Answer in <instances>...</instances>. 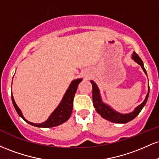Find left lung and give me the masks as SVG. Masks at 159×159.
Returning a JSON list of instances; mask_svg holds the SVG:
<instances>
[{
    "mask_svg": "<svg viewBox=\"0 0 159 159\" xmlns=\"http://www.w3.org/2000/svg\"><path fill=\"white\" fill-rule=\"evenodd\" d=\"M132 59H134V61H136L138 64L141 66L142 69L144 71L146 74H147V71H146L145 68L143 66V63L142 61V60L140 59V57L135 52L133 53L132 55ZM91 84H92L93 87V105L94 107L96 108V111H97L103 118L106 119L109 121L113 122V123H126L128 122L131 121L133 119L136 117L138 114H140V112L141 111L142 108L144 107V105L147 103V99H148V96L149 93V90L148 93H147V96H146L145 100L143 102V103L140 104L139 106H138L135 108L134 111H133L132 113L128 114H121L120 113H117L116 111H115L111 109L110 107H108L107 105L104 104L101 100V96L99 94V90L97 85L96 84V83L93 81H91Z\"/></svg>",
    "mask_w": 159,
    "mask_h": 159,
    "instance_id": "obj_1",
    "label": "left lung"
}]
</instances>
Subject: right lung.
<instances>
[{
	"mask_svg": "<svg viewBox=\"0 0 159 159\" xmlns=\"http://www.w3.org/2000/svg\"><path fill=\"white\" fill-rule=\"evenodd\" d=\"M82 81V79H77L75 80L72 82L70 86H69V89L67 90L66 93L64 97H63V100H62L61 103L60 105L56 108V110L52 113V115L48 117V119L46 121L44 122L43 123L40 124H36L30 123V122L27 121V120L25 119L23 116L22 114H21V111L17 106L14 100L13 96L12 95V104H13L14 107L17 111V113L21 116L24 120L27 122V123L30 124V125H34L36 127H42V128H50L57 126L61 124L65 123L67 121L70 117L71 114L72 112V108H73V99L75 97V94L76 91H77L78 86L79 83Z\"/></svg>",
	"mask_w": 159,
	"mask_h": 159,
	"instance_id": "right-lung-1",
	"label": "right lung"
}]
</instances>
